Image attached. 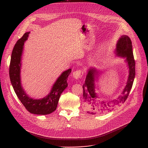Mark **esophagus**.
I'll list each match as a JSON object with an SVG mask.
<instances>
[{
    "label": "esophagus",
    "instance_id": "1",
    "mask_svg": "<svg viewBox=\"0 0 148 148\" xmlns=\"http://www.w3.org/2000/svg\"><path fill=\"white\" fill-rule=\"evenodd\" d=\"M82 75H83V72L81 70H76L73 73V77L76 79H78L79 78H81L82 77Z\"/></svg>",
    "mask_w": 148,
    "mask_h": 148
}]
</instances>
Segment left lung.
Instances as JSON below:
<instances>
[{
	"label": "left lung",
	"mask_w": 148,
	"mask_h": 148,
	"mask_svg": "<svg viewBox=\"0 0 148 148\" xmlns=\"http://www.w3.org/2000/svg\"><path fill=\"white\" fill-rule=\"evenodd\" d=\"M115 54L118 57L125 58L128 67L129 75L126 84L121 94L117 98L110 100L101 99L95 90V80H98L99 71L90 67L86 76L83 88V107L90 114H102L112 111L115 108L123 103L127 99L132 88L135 77V62L132 51V45L130 38L126 35H122L118 40Z\"/></svg>",
	"instance_id": "1"
}]
</instances>
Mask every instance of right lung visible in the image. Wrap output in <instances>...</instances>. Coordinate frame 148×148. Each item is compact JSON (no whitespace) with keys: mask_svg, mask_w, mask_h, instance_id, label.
Listing matches in <instances>:
<instances>
[{"mask_svg":"<svg viewBox=\"0 0 148 148\" xmlns=\"http://www.w3.org/2000/svg\"><path fill=\"white\" fill-rule=\"evenodd\" d=\"M29 33L30 32L25 33L14 46L9 67L10 79L16 94L29 112L37 115H47L56 110L61 93L68 86L67 78L71 69H68L61 73L53 84L49 94L45 97L41 99L30 97L22 87L20 77L22 56L25 42L27 40Z\"/></svg>","mask_w":148,"mask_h":148,"instance_id":"1","label":"right lung"}]
</instances>
